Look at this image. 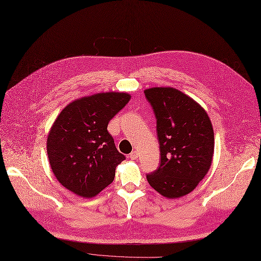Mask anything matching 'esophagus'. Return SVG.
<instances>
[{
	"label": "esophagus",
	"instance_id": "esophagus-1",
	"mask_svg": "<svg viewBox=\"0 0 261 261\" xmlns=\"http://www.w3.org/2000/svg\"><path fill=\"white\" fill-rule=\"evenodd\" d=\"M129 156H130L131 160H136V159H138V156H139V153L136 152V151H132Z\"/></svg>",
	"mask_w": 261,
	"mask_h": 261
}]
</instances>
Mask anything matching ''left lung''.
Wrapping results in <instances>:
<instances>
[{
    "mask_svg": "<svg viewBox=\"0 0 261 261\" xmlns=\"http://www.w3.org/2000/svg\"><path fill=\"white\" fill-rule=\"evenodd\" d=\"M156 118L161 161L147 181L168 199L193 191L208 172L214 154V129L205 110L173 88L144 91Z\"/></svg>",
    "mask_w": 261,
    "mask_h": 261,
    "instance_id": "left-lung-1",
    "label": "left lung"
}]
</instances>
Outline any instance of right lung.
<instances>
[{
  "mask_svg": "<svg viewBox=\"0 0 261 261\" xmlns=\"http://www.w3.org/2000/svg\"><path fill=\"white\" fill-rule=\"evenodd\" d=\"M128 93L108 92L67 105L47 136L50 168L62 186L82 198H93L111 184L125 160L108 132L109 121L130 100Z\"/></svg>",
  "mask_w": 261,
  "mask_h": 261,
  "instance_id": "add662e5",
  "label": "right lung"
}]
</instances>
